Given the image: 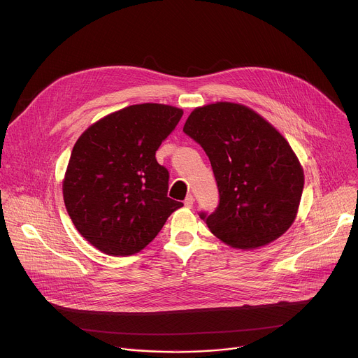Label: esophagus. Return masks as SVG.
<instances>
[{
  "label": "esophagus",
  "instance_id": "obj_1",
  "mask_svg": "<svg viewBox=\"0 0 358 358\" xmlns=\"http://www.w3.org/2000/svg\"><path fill=\"white\" fill-rule=\"evenodd\" d=\"M184 206L187 208H191L194 206V196L192 195H188L185 199H184Z\"/></svg>",
  "mask_w": 358,
  "mask_h": 358
}]
</instances>
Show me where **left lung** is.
I'll use <instances>...</instances> for the list:
<instances>
[{"label": "left lung", "instance_id": "left-lung-1", "mask_svg": "<svg viewBox=\"0 0 358 358\" xmlns=\"http://www.w3.org/2000/svg\"><path fill=\"white\" fill-rule=\"evenodd\" d=\"M184 133L207 152L220 191L210 231L236 249H257L293 224L304 185L303 169L286 138L252 109L217 101L196 108Z\"/></svg>", "mask_w": 358, "mask_h": 358}]
</instances>
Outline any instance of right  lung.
<instances>
[{"mask_svg":"<svg viewBox=\"0 0 358 358\" xmlns=\"http://www.w3.org/2000/svg\"><path fill=\"white\" fill-rule=\"evenodd\" d=\"M181 116L169 105H133L97 120L75 143L62 184L65 207L100 252H140L182 207L167 196L170 176L156 160Z\"/></svg>","mask_w":358,"mask_h":358,"instance_id":"add662e5","label":"right lung"}]
</instances>
